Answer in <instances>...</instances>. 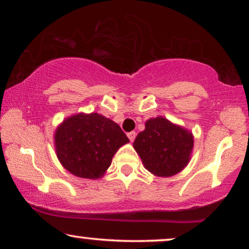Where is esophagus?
<instances>
[{
  "label": "esophagus",
  "instance_id": "34e87169",
  "mask_svg": "<svg viewBox=\"0 0 249 249\" xmlns=\"http://www.w3.org/2000/svg\"><path fill=\"white\" fill-rule=\"evenodd\" d=\"M127 136H128L129 141L133 142V141H134V140H135V138H136V133H135L134 131H132V132L127 133Z\"/></svg>",
  "mask_w": 249,
  "mask_h": 249
}]
</instances>
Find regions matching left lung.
<instances>
[{"mask_svg": "<svg viewBox=\"0 0 249 249\" xmlns=\"http://www.w3.org/2000/svg\"><path fill=\"white\" fill-rule=\"evenodd\" d=\"M193 145L191 132L163 117L146 121L145 129L133 143L145 169L160 177L173 176L185 168Z\"/></svg>", "mask_w": 249, "mask_h": 249, "instance_id": "8db88e82", "label": "left lung"}]
</instances>
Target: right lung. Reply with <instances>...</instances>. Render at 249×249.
Returning <instances> with one entry per match:
<instances>
[{
  "mask_svg": "<svg viewBox=\"0 0 249 249\" xmlns=\"http://www.w3.org/2000/svg\"><path fill=\"white\" fill-rule=\"evenodd\" d=\"M128 141L120 125L97 113L66 118L55 133L56 153L63 167L89 179L103 176L115 152Z\"/></svg>",
  "mask_w": 249,
  "mask_h": 249,
  "instance_id": "add662e5",
  "label": "right lung"
}]
</instances>
